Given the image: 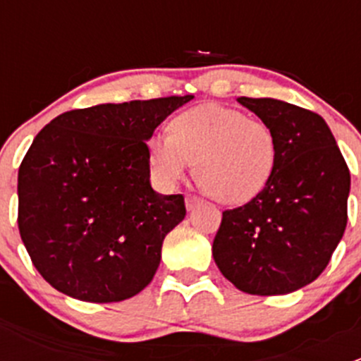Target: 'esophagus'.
<instances>
[{
    "label": "esophagus",
    "instance_id": "esophagus-1",
    "mask_svg": "<svg viewBox=\"0 0 361 361\" xmlns=\"http://www.w3.org/2000/svg\"><path fill=\"white\" fill-rule=\"evenodd\" d=\"M199 202H201V199H199L197 195H192V194L185 195V206H187V209H192V207L197 206Z\"/></svg>",
    "mask_w": 361,
    "mask_h": 361
}]
</instances>
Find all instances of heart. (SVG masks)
I'll return each instance as SVG.
<instances>
[{
  "mask_svg": "<svg viewBox=\"0 0 361 361\" xmlns=\"http://www.w3.org/2000/svg\"><path fill=\"white\" fill-rule=\"evenodd\" d=\"M167 133L148 141L150 169L164 187L183 180L192 162L204 190L224 204L251 201L271 180L276 140L264 120L202 104L174 116Z\"/></svg>",
  "mask_w": 361,
  "mask_h": 361,
  "instance_id": "obj_1",
  "label": "heart"
}]
</instances>
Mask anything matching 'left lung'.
Here are the masks:
<instances>
[{"mask_svg":"<svg viewBox=\"0 0 361 361\" xmlns=\"http://www.w3.org/2000/svg\"><path fill=\"white\" fill-rule=\"evenodd\" d=\"M238 101L271 127L276 166L257 197L224 211L213 258L241 292L292 293L325 271L342 239L348 164L318 113L271 97Z\"/></svg>","mask_w":361,"mask_h":361,"instance_id":"1","label":"left lung"}]
</instances>
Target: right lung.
<instances>
[{
	"instance_id": "add662e5",
	"label": "right lung",
	"mask_w": 361,
	"mask_h": 361,
	"mask_svg": "<svg viewBox=\"0 0 361 361\" xmlns=\"http://www.w3.org/2000/svg\"><path fill=\"white\" fill-rule=\"evenodd\" d=\"M194 96L71 110L47 123L19 167V232L36 271L94 304L140 293L167 232L185 218L181 194L150 185L148 145Z\"/></svg>"
}]
</instances>
